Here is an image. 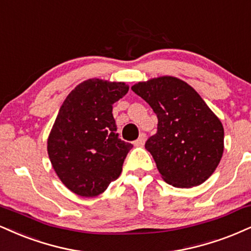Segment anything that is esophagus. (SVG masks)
<instances>
[{
    "label": "esophagus",
    "mask_w": 251,
    "mask_h": 251,
    "mask_svg": "<svg viewBox=\"0 0 251 251\" xmlns=\"http://www.w3.org/2000/svg\"><path fill=\"white\" fill-rule=\"evenodd\" d=\"M145 138H146V135H145L144 133H141L140 135H139V138L137 139V140L134 141V146H135V147H141V146H144V144H145Z\"/></svg>",
    "instance_id": "esophagus-1"
}]
</instances>
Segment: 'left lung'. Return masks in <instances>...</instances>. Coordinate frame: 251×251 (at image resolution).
<instances>
[{
  "mask_svg": "<svg viewBox=\"0 0 251 251\" xmlns=\"http://www.w3.org/2000/svg\"><path fill=\"white\" fill-rule=\"evenodd\" d=\"M153 108L158 132L145 144L161 177L177 188L201 185L214 173L225 149L216 114L186 81L162 76L131 87Z\"/></svg>",
  "mask_w": 251,
  "mask_h": 251,
  "instance_id": "1",
  "label": "left lung"
}]
</instances>
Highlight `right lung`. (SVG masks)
<instances>
[{"mask_svg": "<svg viewBox=\"0 0 251 251\" xmlns=\"http://www.w3.org/2000/svg\"><path fill=\"white\" fill-rule=\"evenodd\" d=\"M128 92L124 81L84 80L66 97L48 138L57 176L72 193L93 198L118 179L133 145L118 138L112 105Z\"/></svg>", "mask_w": 251, "mask_h": 251, "instance_id": "add662e5", "label": "right lung"}]
</instances>
